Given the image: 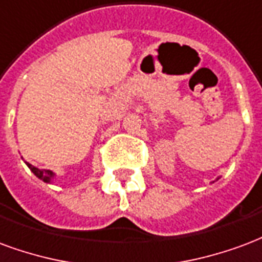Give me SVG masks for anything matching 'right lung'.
<instances>
[{
    "mask_svg": "<svg viewBox=\"0 0 262 262\" xmlns=\"http://www.w3.org/2000/svg\"><path fill=\"white\" fill-rule=\"evenodd\" d=\"M26 165H28V167H29L30 170L33 171L36 177H39L40 180H43L45 183H50V181L54 179V173H53L51 170H46V169H37V167H34V166H32L30 163H26Z\"/></svg>",
    "mask_w": 262,
    "mask_h": 262,
    "instance_id": "right-lung-1",
    "label": "right lung"
}]
</instances>
